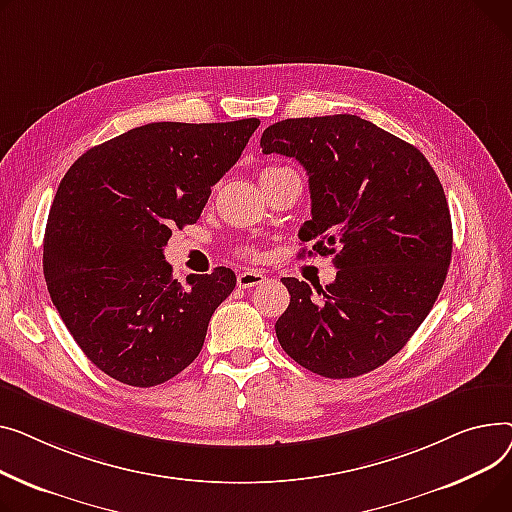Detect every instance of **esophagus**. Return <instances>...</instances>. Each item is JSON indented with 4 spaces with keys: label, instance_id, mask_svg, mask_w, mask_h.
<instances>
[{
    "label": "esophagus",
    "instance_id": "esophagus-1",
    "mask_svg": "<svg viewBox=\"0 0 512 512\" xmlns=\"http://www.w3.org/2000/svg\"><path fill=\"white\" fill-rule=\"evenodd\" d=\"M262 283H266V275L260 273V270H244V273L237 275V285L242 289H250Z\"/></svg>",
    "mask_w": 512,
    "mask_h": 512
}]
</instances>
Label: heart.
<instances>
[{
	"mask_svg": "<svg viewBox=\"0 0 512 512\" xmlns=\"http://www.w3.org/2000/svg\"><path fill=\"white\" fill-rule=\"evenodd\" d=\"M275 169H279V167H268V169H264L260 175H264V173H268V171H275ZM248 254H252V250H246Z\"/></svg>",
	"mask_w": 512,
	"mask_h": 512,
	"instance_id": "heart-1",
	"label": "heart"
}]
</instances>
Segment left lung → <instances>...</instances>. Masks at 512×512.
I'll return each instance as SVG.
<instances>
[{"label":"left lung","instance_id":"obj_1","mask_svg":"<svg viewBox=\"0 0 512 512\" xmlns=\"http://www.w3.org/2000/svg\"><path fill=\"white\" fill-rule=\"evenodd\" d=\"M260 146L304 165L312 219L299 237L339 268L318 298L283 279L277 339L314 374H368L405 347L444 285L453 225L440 179L413 144L349 113L283 119Z\"/></svg>","mask_w":512,"mask_h":512}]
</instances>
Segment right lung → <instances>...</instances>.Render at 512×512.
Here are the masks:
<instances>
[{
	"label": "right lung",
	"instance_id": "right-lung-1",
	"mask_svg": "<svg viewBox=\"0 0 512 512\" xmlns=\"http://www.w3.org/2000/svg\"><path fill=\"white\" fill-rule=\"evenodd\" d=\"M260 119L157 122L93 146L53 198L43 273L84 355L130 386H157L198 357L235 273L173 279L171 231L198 221L210 188L242 157Z\"/></svg>",
	"mask_w": 512,
	"mask_h": 512
}]
</instances>
